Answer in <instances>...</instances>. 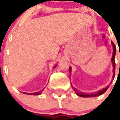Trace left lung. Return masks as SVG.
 Listing matches in <instances>:
<instances>
[{
    "mask_svg": "<svg viewBox=\"0 0 120 120\" xmlns=\"http://www.w3.org/2000/svg\"><path fill=\"white\" fill-rule=\"evenodd\" d=\"M112 45L113 46V53H112V59H111V61L112 63L113 64V73H114V74H113L112 78L114 79V76H115V68H116V64H115V61H114V59H115V56H116V46H115V45L112 42ZM69 70L70 72H71V67H70L69 68ZM109 86H107L106 88L105 89H103L102 90H100L98 92H95V93H92V94H85V93H83V92H79L75 88H74L73 86H72V89H74V90L75 91V92L76 93V94L79 96L80 97H83V98H89V97H96L98 96L99 95H101L103 94L104 92H105L109 88Z\"/></svg>",
    "mask_w": 120,
    "mask_h": 120,
    "instance_id": "left-lung-1",
    "label": "left lung"
}]
</instances>
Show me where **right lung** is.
Instances as JSON below:
<instances>
[{"label":"right lung","instance_id":"obj_1","mask_svg":"<svg viewBox=\"0 0 120 120\" xmlns=\"http://www.w3.org/2000/svg\"><path fill=\"white\" fill-rule=\"evenodd\" d=\"M56 67V66H55L53 68H55ZM43 89H42V90H41V91L36 92H34V93H26V92H24V94H28V95H40V94H41V92H42V90H43Z\"/></svg>","mask_w":120,"mask_h":120}]
</instances>
